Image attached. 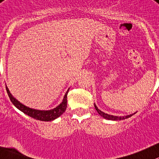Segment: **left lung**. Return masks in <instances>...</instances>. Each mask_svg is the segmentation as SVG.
Returning <instances> with one entry per match:
<instances>
[{
  "mask_svg": "<svg viewBox=\"0 0 159 159\" xmlns=\"http://www.w3.org/2000/svg\"><path fill=\"white\" fill-rule=\"evenodd\" d=\"M94 107H95V109H96L97 111H98V114L101 115V116H102V117H103V118H105V119H110V120H122V119H127V118H129V117H130V116H132V115H130V116H122V117H118V116H111V115L106 114V113L103 112V111H101L100 109H98V107L96 106V105H95V104H94Z\"/></svg>",
  "mask_w": 159,
  "mask_h": 159,
  "instance_id": "8db88e82",
  "label": "left lung"
}]
</instances>
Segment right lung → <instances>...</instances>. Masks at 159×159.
I'll use <instances>...</instances> for the list:
<instances>
[{"label":"right lung","instance_id":"obj_1","mask_svg":"<svg viewBox=\"0 0 159 159\" xmlns=\"http://www.w3.org/2000/svg\"><path fill=\"white\" fill-rule=\"evenodd\" d=\"M6 90H7V93L8 94L9 98H10L11 101L12 102L13 105L19 109L20 111H22V112L26 114L27 116H30V117L33 118V119H37V120L40 121H52L54 119H57L58 117H59L60 116L63 114L65 112V111L66 110L67 108V94H68V90L66 92V95H65L64 98H63V101L58 107H56L55 108L51 110H48V111H40V110H36L33 109V108H28V107L25 106L24 105H22V103H20L19 101H18L15 98H13L12 95L11 94V93L9 92L8 89L6 87Z\"/></svg>","mask_w":159,"mask_h":159}]
</instances>
